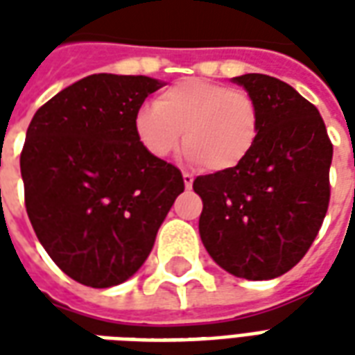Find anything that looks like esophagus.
<instances>
[{"label": "esophagus", "mask_w": 355, "mask_h": 355, "mask_svg": "<svg viewBox=\"0 0 355 355\" xmlns=\"http://www.w3.org/2000/svg\"><path fill=\"white\" fill-rule=\"evenodd\" d=\"M182 180H184V186L186 188H192V184H193V177L192 175H190V173H182Z\"/></svg>", "instance_id": "esophagus-1"}]
</instances>
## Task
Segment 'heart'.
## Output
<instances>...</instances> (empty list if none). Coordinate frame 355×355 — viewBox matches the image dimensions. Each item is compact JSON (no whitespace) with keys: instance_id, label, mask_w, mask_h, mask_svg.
I'll return each mask as SVG.
<instances>
[{"instance_id":"1","label":"heart","mask_w":355,"mask_h":355,"mask_svg":"<svg viewBox=\"0 0 355 355\" xmlns=\"http://www.w3.org/2000/svg\"><path fill=\"white\" fill-rule=\"evenodd\" d=\"M261 112L251 94L205 80L178 81L135 116V132L154 157H169L184 139L186 157L232 171L253 152Z\"/></svg>"}]
</instances>
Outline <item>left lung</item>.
I'll list each match as a JSON object with an SVG mask.
<instances>
[{"label": "left lung", "mask_w": 355, "mask_h": 355, "mask_svg": "<svg viewBox=\"0 0 355 355\" xmlns=\"http://www.w3.org/2000/svg\"><path fill=\"white\" fill-rule=\"evenodd\" d=\"M261 112L253 152L239 167L193 180L203 201L200 236L228 274L274 279L295 266L329 207L333 144L318 108L264 73L232 78Z\"/></svg>", "instance_id": "8db88e82"}]
</instances>
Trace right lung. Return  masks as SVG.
<instances>
[{"label": "right lung", "instance_id": "right-lung-1", "mask_svg": "<svg viewBox=\"0 0 355 355\" xmlns=\"http://www.w3.org/2000/svg\"><path fill=\"white\" fill-rule=\"evenodd\" d=\"M165 83L93 73L35 112L20 154L26 213L66 275L94 289L139 272L178 193L180 171L148 154L135 116Z\"/></svg>", "mask_w": 355, "mask_h": 355}]
</instances>
